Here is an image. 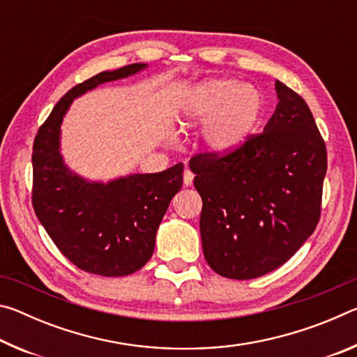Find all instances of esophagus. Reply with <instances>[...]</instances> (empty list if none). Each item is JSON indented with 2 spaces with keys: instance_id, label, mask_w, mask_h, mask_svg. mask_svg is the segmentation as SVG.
Here are the masks:
<instances>
[{
  "instance_id": "34e87169",
  "label": "esophagus",
  "mask_w": 357,
  "mask_h": 357,
  "mask_svg": "<svg viewBox=\"0 0 357 357\" xmlns=\"http://www.w3.org/2000/svg\"><path fill=\"white\" fill-rule=\"evenodd\" d=\"M192 183H193V173L190 172V170H185L184 172V185H192Z\"/></svg>"
}]
</instances>
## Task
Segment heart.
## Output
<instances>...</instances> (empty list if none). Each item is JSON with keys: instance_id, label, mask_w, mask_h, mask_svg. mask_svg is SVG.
Segmentation results:
<instances>
[{"instance_id": "obj_1", "label": "heart", "mask_w": 357, "mask_h": 357, "mask_svg": "<svg viewBox=\"0 0 357 357\" xmlns=\"http://www.w3.org/2000/svg\"><path fill=\"white\" fill-rule=\"evenodd\" d=\"M259 114L255 89L231 78H211L193 86L179 108L183 128L203 129V142L213 154H228L250 135Z\"/></svg>"}]
</instances>
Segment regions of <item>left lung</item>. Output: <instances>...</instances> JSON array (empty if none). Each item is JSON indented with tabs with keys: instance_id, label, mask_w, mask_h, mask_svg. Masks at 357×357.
<instances>
[{
	"instance_id": "left-lung-1",
	"label": "left lung",
	"mask_w": 357,
	"mask_h": 357,
	"mask_svg": "<svg viewBox=\"0 0 357 357\" xmlns=\"http://www.w3.org/2000/svg\"><path fill=\"white\" fill-rule=\"evenodd\" d=\"M261 134L228 154L190 159L203 209L200 233L211 269L257 279L287 263L321 215L328 153L309 105L282 82Z\"/></svg>"
}]
</instances>
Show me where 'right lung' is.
<instances>
[{
	"mask_svg": "<svg viewBox=\"0 0 357 357\" xmlns=\"http://www.w3.org/2000/svg\"><path fill=\"white\" fill-rule=\"evenodd\" d=\"M143 68L146 64H129L75 84L53 107L34 138V213L59 252L89 274L121 277L142 269L154 252L162 217L183 185V164L100 184L70 173L59 154V126L72 100Z\"/></svg>",
	"mask_w": 357,
	"mask_h": 357,
	"instance_id": "1",
	"label": "right lung"
}]
</instances>
